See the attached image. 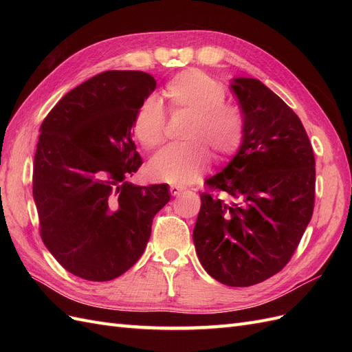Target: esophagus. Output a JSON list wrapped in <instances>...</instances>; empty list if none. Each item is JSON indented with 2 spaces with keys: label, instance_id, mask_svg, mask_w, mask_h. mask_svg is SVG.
<instances>
[{
  "label": "esophagus",
  "instance_id": "1",
  "mask_svg": "<svg viewBox=\"0 0 352 352\" xmlns=\"http://www.w3.org/2000/svg\"><path fill=\"white\" fill-rule=\"evenodd\" d=\"M184 188L182 186H177V185H172V186H170V194H172L173 197H176V195H180V194H182L184 192Z\"/></svg>",
  "mask_w": 352,
  "mask_h": 352
}]
</instances>
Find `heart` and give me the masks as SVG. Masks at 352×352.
<instances>
[{
  "instance_id": "obj_1",
  "label": "heart",
  "mask_w": 352,
  "mask_h": 352,
  "mask_svg": "<svg viewBox=\"0 0 352 352\" xmlns=\"http://www.w3.org/2000/svg\"><path fill=\"white\" fill-rule=\"evenodd\" d=\"M163 97L172 113H190L184 132L186 142L160 151L148 164V173L158 182L186 185L204 175L211 164L210 147L216 160L225 163L235 157L247 135V122L235 104L225 102L226 89L220 82L198 69L180 72L167 80ZM166 113L154 97L136 109L132 133L145 150L164 142Z\"/></svg>"
}]
</instances>
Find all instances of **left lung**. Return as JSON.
Here are the masks:
<instances>
[{
  "label": "left lung",
  "mask_w": 352,
  "mask_h": 352,
  "mask_svg": "<svg viewBox=\"0 0 352 352\" xmlns=\"http://www.w3.org/2000/svg\"><path fill=\"white\" fill-rule=\"evenodd\" d=\"M230 88L247 135L229 166L206 182L194 243L211 278L251 286L279 273L298 248L314 210L316 160L300 117L273 91L251 78Z\"/></svg>",
  "instance_id": "1"
}]
</instances>
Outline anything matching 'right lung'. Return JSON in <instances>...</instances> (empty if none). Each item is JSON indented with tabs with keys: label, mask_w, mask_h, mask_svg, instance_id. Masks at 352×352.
Wrapping results in <instances>:
<instances>
[{
	"label": "right lung",
	"mask_w": 352,
	"mask_h": 352,
	"mask_svg": "<svg viewBox=\"0 0 352 352\" xmlns=\"http://www.w3.org/2000/svg\"><path fill=\"white\" fill-rule=\"evenodd\" d=\"M154 89L145 72H104L67 92L41 124L32 177L39 233L82 279L113 280L129 270L170 199L166 184L124 182L142 164L133 114Z\"/></svg>",
	"instance_id": "1"
}]
</instances>
